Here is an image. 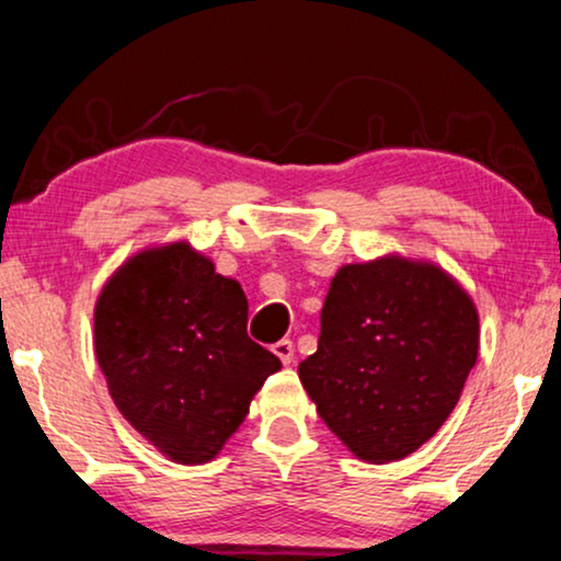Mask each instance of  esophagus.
<instances>
[{
    "instance_id": "obj_1",
    "label": "esophagus",
    "mask_w": 561,
    "mask_h": 561,
    "mask_svg": "<svg viewBox=\"0 0 561 561\" xmlns=\"http://www.w3.org/2000/svg\"><path fill=\"white\" fill-rule=\"evenodd\" d=\"M273 354L283 362V365H291V362H294V344L288 339H280L278 344H273Z\"/></svg>"
}]
</instances>
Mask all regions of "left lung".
<instances>
[{"mask_svg": "<svg viewBox=\"0 0 561 561\" xmlns=\"http://www.w3.org/2000/svg\"><path fill=\"white\" fill-rule=\"evenodd\" d=\"M480 344L478 309L431 262L344 265L320 312L318 352L299 365L325 425L365 462H393L436 436Z\"/></svg>", "mask_w": 561, "mask_h": 561, "instance_id": "8db88e82", "label": "left lung"}]
</instances>
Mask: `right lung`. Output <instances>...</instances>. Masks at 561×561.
<instances>
[{"label":"right lung","instance_id":"1","mask_svg":"<svg viewBox=\"0 0 561 561\" xmlns=\"http://www.w3.org/2000/svg\"><path fill=\"white\" fill-rule=\"evenodd\" d=\"M249 301L186 241L144 249L104 283L96 362L115 407L164 457L204 465L280 359L247 335Z\"/></svg>","mask_w":561,"mask_h":561}]
</instances>
